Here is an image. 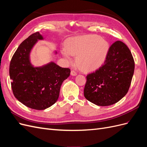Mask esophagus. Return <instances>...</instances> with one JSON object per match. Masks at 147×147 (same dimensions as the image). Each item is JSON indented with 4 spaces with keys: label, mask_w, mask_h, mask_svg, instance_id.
Here are the masks:
<instances>
[{
    "label": "esophagus",
    "mask_w": 147,
    "mask_h": 147,
    "mask_svg": "<svg viewBox=\"0 0 147 147\" xmlns=\"http://www.w3.org/2000/svg\"><path fill=\"white\" fill-rule=\"evenodd\" d=\"M71 75H72V76H75V75H77V72H75V70H72V71H71Z\"/></svg>",
    "instance_id": "esophagus-1"
}]
</instances>
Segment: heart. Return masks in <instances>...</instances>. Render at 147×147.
<instances>
[{
	"instance_id": "heart-1",
	"label": "heart",
	"mask_w": 147,
	"mask_h": 147,
	"mask_svg": "<svg viewBox=\"0 0 147 147\" xmlns=\"http://www.w3.org/2000/svg\"><path fill=\"white\" fill-rule=\"evenodd\" d=\"M109 43L96 35H86L69 38L65 50L62 53L71 61V55L77 56V64L82 69L90 71L99 68L104 64L109 50Z\"/></svg>"
}]
</instances>
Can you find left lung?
<instances>
[{"mask_svg": "<svg viewBox=\"0 0 147 147\" xmlns=\"http://www.w3.org/2000/svg\"><path fill=\"white\" fill-rule=\"evenodd\" d=\"M134 67L129 49L121 41L115 42L109 48L104 64L86 76L84 97L99 106L117 103L127 94Z\"/></svg>", "mask_w": 147, "mask_h": 147, "instance_id": "8db88e82", "label": "left lung"}]
</instances>
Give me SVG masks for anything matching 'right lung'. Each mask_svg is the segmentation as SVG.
Segmentation results:
<instances>
[{"mask_svg":"<svg viewBox=\"0 0 147 147\" xmlns=\"http://www.w3.org/2000/svg\"><path fill=\"white\" fill-rule=\"evenodd\" d=\"M38 40H43V37L37 32L20 44L10 61L9 74L16 98L29 108L40 110L56 103L61 84L69 77L70 70L53 62L34 67L30 53Z\"/></svg>","mask_w":147,"mask_h":147,"instance_id":"right-lung-1","label":"right lung"}]
</instances>
